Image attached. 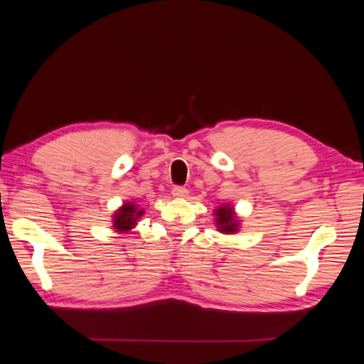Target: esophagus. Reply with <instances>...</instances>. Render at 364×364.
<instances>
[{"label": "esophagus", "mask_w": 364, "mask_h": 364, "mask_svg": "<svg viewBox=\"0 0 364 364\" xmlns=\"http://www.w3.org/2000/svg\"><path fill=\"white\" fill-rule=\"evenodd\" d=\"M171 194H173L174 197H178V199H183V197L188 196V191H186V190L183 188V186H174Z\"/></svg>", "instance_id": "esophagus-1"}]
</instances>
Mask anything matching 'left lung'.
Listing matches in <instances>:
<instances>
[{
  "label": "left lung",
  "mask_w": 364,
  "mask_h": 364,
  "mask_svg": "<svg viewBox=\"0 0 364 364\" xmlns=\"http://www.w3.org/2000/svg\"><path fill=\"white\" fill-rule=\"evenodd\" d=\"M214 223L218 232L232 235L240 230L241 220L235 213V208L232 205H222L214 209Z\"/></svg>",
  "instance_id": "left-lung-1"
}]
</instances>
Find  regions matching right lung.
I'll use <instances>...</instances> for the list:
<instances>
[{
  "label": "right lung",
  "mask_w": 364,
  "mask_h": 364,
  "mask_svg": "<svg viewBox=\"0 0 364 364\" xmlns=\"http://www.w3.org/2000/svg\"><path fill=\"white\" fill-rule=\"evenodd\" d=\"M144 214V209L138 203L124 202L112 215V229L119 234L130 232L138 225V220Z\"/></svg>",
  "instance_id": "add662e5"
}]
</instances>
